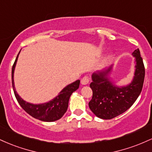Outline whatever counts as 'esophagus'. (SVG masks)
I'll use <instances>...</instances> for the list:
<instances>
[{"instance_id":"obj_1","label":"esophagus","mask_w":152,"mask_h":152,"mask_svg":"<svg viewBox=\"0 0 152 152\" xmlns=\"http://www.w3.org/2000/svg\"><path fill=\"white\" fill-rule=\"evenodd\" d=\"M89 78H88V76H84V77L81 80V83L82 85H86L89 83Z\"/></svg>"}]
</instances>
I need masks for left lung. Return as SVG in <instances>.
<instances>
[{"label":"left lung","mask_w":152,"mask_h":152,"mask_svg":"<svg viewBox=\"0 0 152 152\" xmlns=\"http://www.w3.org/2000/svg\"><path fill=\"white\" fill-rule=\"evenodd\" d=\"M135 58V72L129 84L118 86L110 80L113 65L94 72L90 87L93 96L88 103L90 109L97 117L111 119L123 114L136 102L142 90L145 69L139 48L132 53Z\"/></svg>","instance_id":"left-lung-1"}]
</instances>
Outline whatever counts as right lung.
Masks as SVG:
<instances>
[{
  "instance_id": "right-lung-1",
  "label": "right lung",
  "mask_w": 152,
  "mask_h": 152,
  "mask_svg": "<svg viewBox=\"0 0 152 152\" xmlns=\"http://www.w3.org/2000/svg\"><path fill=\"white\" fill-rule=\"evenodd\" d=\"M20 51H19L13 67H12V86H13L15 96L19 104L28 114H30L34 118H37L41 121L51 122L60 119L67 111L69 101L71 95L73 92H74L78 88L80 81L77 80V81L71 83V84L66 86L65 88H63L57 96H56L53 99L49 101L48 102L39 104H34L26 102L17 94L15 88L14 79H13L15 65H16L17 61H18Z\"/></svg>"
}]
</instances>
